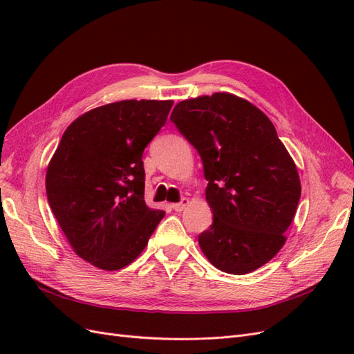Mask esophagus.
Wrapping results in <instances>:
<instances>
[{"instance_id":"1","label":"esophagus","mask_w":354,"mask_h":354,"mask_svg":"<svg viewBox=\"0 0 354 354\" xmlns=\"http://www.w3.org/2000/svg\"><path fill=\"white\" fill-rule=\"evenodd\" d=\"M187 205H189V199L187 198H181L180 202L173 203V205H171V207H173L174 211H183Z\"/></svg>"}]
</instances>
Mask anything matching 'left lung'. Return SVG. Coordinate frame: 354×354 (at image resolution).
<instances>
[{"label":"left lung","instance_id":"8db88e82","mask_svg":"<svg viewBox=\"0 0 354 354\" xmlns=\"http://www.w3.org/2000/svg\"><path fill=\"white\" fill-rule=\"evenodd\" d=\"M171 121L194 146L208 181L212 224L199 246L230 274L259 269L279 252L301 185L297 167L259 108L227 93L180 102Z\"/></svg>","mask_w":354,"mask_h":354}]
</instances>
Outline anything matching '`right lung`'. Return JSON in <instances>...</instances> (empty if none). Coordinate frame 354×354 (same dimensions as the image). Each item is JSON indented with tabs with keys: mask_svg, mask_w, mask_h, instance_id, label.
<instances>
[{
	"mask_svg": "<svg viewBox=\"0 0 354 354\" xmlns=\"http://www.w3.org/2000/svg\"><path fill=\"white\" fill-rule=\"evenodd\" d=\"M171 100H122L75 120L47 169L50 208L73 251L103 270L134 261L165 212L145 202V147Z\"/></svg>",
	"mask_w": 354,
	"mask_h": 354,
	"instance_id": "right-lung-1",
	"label": "right lung"
}]
</instances>
